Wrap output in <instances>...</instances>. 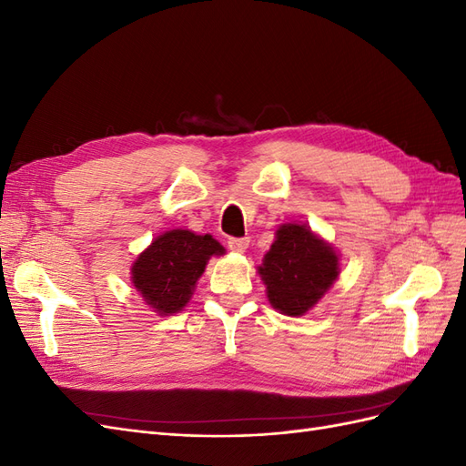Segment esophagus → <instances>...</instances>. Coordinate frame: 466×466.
<instances>
[{
	"mask_svg": "<svg viewBox=\"0 0 466 466\" xmlns=\"http://www.w3.org/2000/svg\"><path fill=\"white\" fill-rule=\"evenodd\" d=\"M248 243H250L248 237H243V238H229L228 247H229L233 252H245V250L248 248Z\"/></svg>",
	"mask_w": 466,
	"mask_h": 466,
	"instance_id": "34e87169",
	"label": "esophagus"
}]
</instances>
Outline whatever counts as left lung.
Here are the masks:
<instances>
[{
	"label": "left lung",
	"mask_w": 466,
	"mask_h": 466,
	"mask_svg": "<svg viewBox=\"0 0 466 466\" xmlns=\"http://www.w3.org/2000/svg\"><path fill=\"white\" fill-rule=\"evenodd\" d=\"M338 272V252L332 245L299 223L279 225L276 241L258 266L268 301L288 317H301L313 309Z\"/></svg>",
	"instance_id": "left-lung-1"
}]
</instances>
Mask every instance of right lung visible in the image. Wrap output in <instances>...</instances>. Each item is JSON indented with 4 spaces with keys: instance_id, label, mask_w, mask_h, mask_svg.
I'll list each match as a JSON object with an SVG mask.
<instances>
[{
    "instance_id": "obj_1",
    "label": "right lung",
    "mask_w": 466,
    "mask_h": 466,
    "mask_svg": "<svg viewBox=\"0 0 466 466\" xmlns=\"http://www.w3.org/2000/svg\"><path fill=\"white\" fill-rule=\"evenodd\" d=\"M221 255L225 248L211 235L171 229L136 258L132 284L155 313L173 315L190 301L208 260Z\"/></svg>"
}]
</instances>
